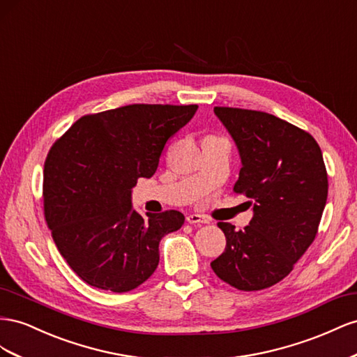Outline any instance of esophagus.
<instances>
[{
    "label": "esophagus",
    "mask_w": 357,
    "mask_h": 357,
    "mask_svg": "<svg viewBox=\"0 0 357 357\" xmlns=\"http://www.w3.org/2000/svg\"><path fill=\"white\" fill-rule=\"evenodd\" d=\"M187 222L190 224H208L209 220L203 215H197V213H190L187 215Z\"/></svg>",
    "instance_id": "1"
}]
</instances>
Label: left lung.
<instances>
[{"label":"left lung","mask_w":357,"mask_h":357,"mask_svg":"<svg viewBox=\"0 0 357 357\" xmlns=\"http://www.w3.org/2000/svg\"><path fill=\"white\" fill-rule=\"evenodd\" d=\"M213 112L238 145L242 167L233 191L254 202V217L243 230L218 222L227 243L211 268L238 290L268 289L287 277L319 233L329 188L321 149L308 131L266 112Z\"/></svg>","instance_id":"obj_1"}]
</instances>
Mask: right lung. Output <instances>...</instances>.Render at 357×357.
<instances>
[{
  "label": "right lung",
  "mask_w": 357,
  "mask_h": 357,
  "mask_svg": "<svg viewBox=\"0 0 357 357\" xmlns=\"http://www.w3.org/2000/svg\"><path fill=\"white\" fill-rule=\"evenodd\" d=\"M197 105H128L77 119L50 146L43 211L61 256L80 280L126 293L158 266V243L181 229L179 211L131 209V188L154 175L167 140Z\"/></svg>",
  "instance_id": "1"
}]
</instances>
